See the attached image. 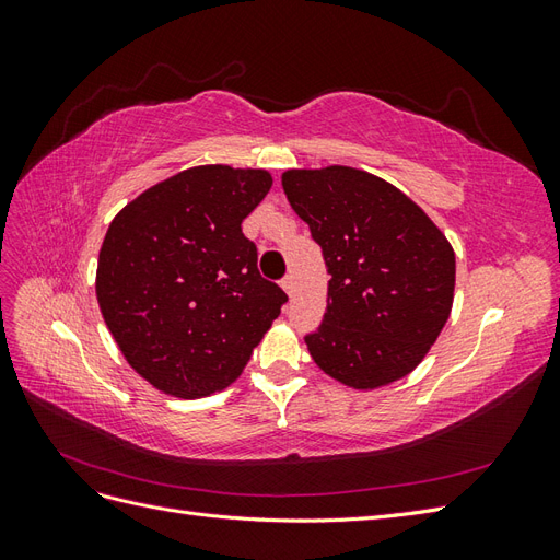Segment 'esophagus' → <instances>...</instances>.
Returning a JSON list of instances; mask_svg holds the SVG:
<instances>
[{"instance_id": "1", "label": "esophagus", "mask_w": 560, "mask_h": 560, "mask_svg": "<svg viewBox=\"0 0 560 560\" xmlns=\"http://www.w3.org/2000/svg\"><path fill=\"white\" fill-rule=\"evenodd\" d=\"M280 284H282V290L287 292V294H294V278L292 276H284L282 280H280Z\"/></svg>"}]
</instances>
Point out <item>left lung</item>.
Returning a JSON list of instances; mask_svg holds the SVG:
<instances>
[{"mask_svg": "<svg viewBox=\"0 0 560 560\" xmlns=\"http://www.w3.org/2000/svg\"><path fill=\"white\" fill-rule=\"evenodd\" d=\"M282 189L331 276L327 313L306 334L315 364L358 389L411 374L453 306L446 235L409 196L354 167L287 171Z\"/></svg>", "mask_w": 560, "mask_h": 560, "instance_id": "1", "label": "left lung"}]
</instances>
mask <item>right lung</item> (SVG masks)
Masks as SVG:
<instances>
[{"mask_svg": "<svg viewBox=\"0 0 560 560\" xmlns=\"http://www.w3.org/2000/svg\"><path fill=\"white\" fill-rule=\"evenodd\" d=\"M266 171L198 165L114 217L97 261V303L128 364L194 399L241 376L287 294L261 278L241 229L268 194Z\"/></svg>", "mask_w": 560, "mask_h": 560, "instance_id": "obj_1", "label": "right lung"}]
</instances>
